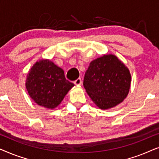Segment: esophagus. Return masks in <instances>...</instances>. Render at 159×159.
Returning a JSON list of instances; mask_svg holds the SVG:
<instances>
[{
    "instance_id": "esophagus-1",
    "label": "esophagus",
    "mask_w": 159,
    "mask_h": 159,
    "mask_svg": "<svg viewBox=\"0 0 159 159\" xmlns=\"http://www.w3.org/2000/svg\"><path fill=\"white\" fill-rule=\"evenodd\" d=\"M74 83H75L76 85H80V84H82L81 78H78V79H77L75 82H74Z\"/></svg>"
}]
</instances>
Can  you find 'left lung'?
<instances>
[{"mask_svg":"<svg viewBox=\"0 0 159 159\" xmlns=\"http://www.w3.org/2000/svg\"><path fill=\"white\" fill-rule=\"evenodd\" d=\"M131 75L114 55H104L90 64L83 85L92 101L101 109L114 107L129 93Z\"/></svg>","mask_w":159,"mask_h":159,"instance_id":"obj_1","label":"left lung"}]
</instances>
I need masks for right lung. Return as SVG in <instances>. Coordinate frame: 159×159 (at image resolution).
Wrapping results in <instances>:
<instances>
[{
  "label": "right lung",
  "mask_w": 159,
  "mask_h": 159,
  "mask_svg": "<svg viewBox=\"0 0 159 159\" xmlns=\"http://www.w3.org/2000/svg\"><path fill=\"white\" fill-rule=\"evenodd\" d=\"M75 85L66 80L64 70L48 60L36 62L28 73L26 88L38 105L55 108Z\"/></svg>",
  "instance_id": "add662e5"
}]
</instances>
